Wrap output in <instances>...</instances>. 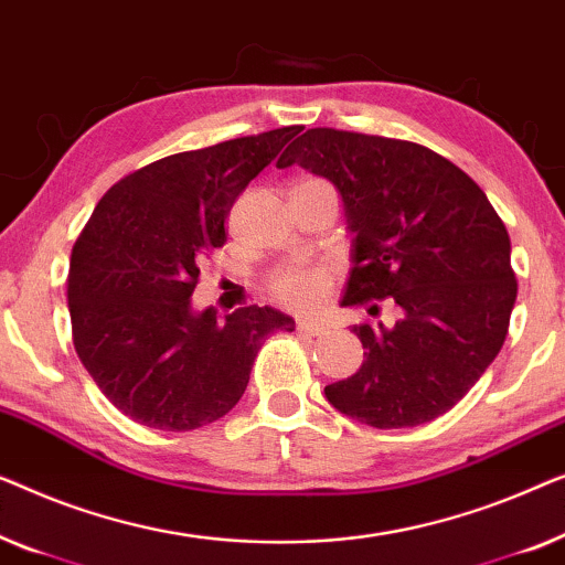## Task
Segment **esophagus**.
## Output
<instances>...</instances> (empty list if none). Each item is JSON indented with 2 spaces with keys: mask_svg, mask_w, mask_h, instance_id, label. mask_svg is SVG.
<instances>
[{
  "mask_svg": "<svg viewBox=\"0 0 565 565\" xmlns=\"http://www.w3.org/2000/svg\"><path fill=\"white\" fill-rule=\"evenodd\" d=\"M297 330L305 332V335H312V338L324 335V332H328V328H324V324L315 322V320H299L297 322Z\"/></svg>",
  "mask_w": 565,
  "mask_h": 565,
  "instance_id": "obj_1",
  "label": "esophagus"
}]
</instances>
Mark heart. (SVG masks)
I'll return each instance as SVG.
<instances>
[{"label":"heart","instance_id":"b5f03b06","mask_svg":"<svg viewBox=\"0 0 565 565\" xmlns=\"http://www.w3.org/2000/svg\"><path fill=\"white\" fill-rule=\"evenodd\" d=\"M268 291L279 305L299 312L317 309L332 291V271L320 264H289L268 281Z\"/></svg>","mask_w":565,"mask_h":565}]
</instances>
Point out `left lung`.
<instances>
[{
  "label": "left lung",
  "mask_w": 565,
  "mask_h": 565,
  "mask_svg": "<svg viewBox=\"0 0 565 565\" xmlns=\"http://www.w3.org/2000/svg\"><path fill=\"white\" fill-rule=\"evenodd\" d=\"M328 179L351 230L343 307L386 301L394 322H363L361 369L324 386L343 415L379 430L417 427L463 399L502 351L518 279L510 235L479 184L435 150L312 127L279 169Z\"/></svg>",
  "instance_id": "1"
}]
</instances>
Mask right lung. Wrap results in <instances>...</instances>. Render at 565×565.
<instances>
[{"mask_svg": "<svg viewBox=\"0 0 565 565\" xmlns=\"http://www.w3.org/2000/svg\"><path fill=\"white\" fill-rule=\"evenodd\" d=\"M299 125L166 156L102 196L71 253L74 348L102 394L135 423L186 433L241 402L253 361L276 330L271 307L225 320L196 312L200 266L227 241L225 220L245 186Z\"/></svg>", "mask_w": 565, "mask_h": 565, "instance_id": "obj_1", "label": "right lung"}]
</instances>
